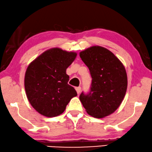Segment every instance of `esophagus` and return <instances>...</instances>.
<instances>
[{
    "instance_id": "esophagus-1",
    "label": "esophagus",
    "mask_w": 152,
    "mask_h": 152,
    "mask_svg": "<svg viewBox=\"0 0 152 152\" xmlns=\"http://www.w3.org/2000/svg\"><path fill=\"white\" fill-rule=\"evenodd\" d=\"M76 91H77V94H80V91H81V87H76Z\"/></svg>"
}]
</instances>
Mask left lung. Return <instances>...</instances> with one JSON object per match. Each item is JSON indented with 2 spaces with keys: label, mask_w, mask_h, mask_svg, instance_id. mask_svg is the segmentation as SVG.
Here are the masks:
<instances>
[{
  "label": "left lung",
  "mask_w": 152,
  "mask_h": 152,
  "mask_svg": "<svg viewBox=\"0 0 152 152\" xmlns=\"http://www.w3.org/2000/svg\"><path fill=\"white\" fill-rule=\"evenodd\" d=\"M92 78L90 92L80 100L87 114L96 118L112 114L121 105L127 88V76L122 62L107 49L92 46L80 52Z\"/></svg>",
  "instance_id": "left-lung-1"
}]
</instances>
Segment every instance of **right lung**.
Instances as JSON below:
<instances>
[{
	"mask_svg": "<svg viewBox=\"0 0 152 152\" xmlns=\"http://www.w3.org/2000/svg\"><path fill=\"white\" fill-rule=\"evenodd\" d=\"M77 53L54 48L29 63L25 74V89L29 103L36 112L46 117L63 114L76 91L68 84L66 69Z\"/></svg>",
	"mask_w": 152,
	"mask_h": 152,
	"instance_id": "1",
	"label": "right lung"
}]
</instances>
